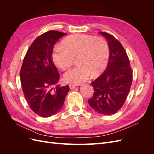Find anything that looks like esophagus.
I'll return each instance as SVG.
<instances>
[{
	"label": "esophagus",
	"mask_w": 154,
	"mask_h": 154,
	"mask_svg": "<svg viewBox=\"0 0 154 154\" xmlns=\"http://www.w3.org/2000/svg\"><path fill=\"white\" fill-rule=\"evenodd\" d=\"M76 87V85H73V84L69 85V88H70V89H73V88H74Z\"/></svg>",
	"instance_id": "esophagus-1"
}]
</instances>
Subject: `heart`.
<instances>
[{
  "instance_id": "1",
  "label": "heart",
  "mask_w": 154,
  "mask_h": 154,
  "mask_svg": "<svg viewBox=\"0 0 154 154\" xmlns=\"http://www.w3.org/2000/svg\"><path fill=\"white\" fill-rule=\"evenodd\" d=\"M63 47L54 49L52 59L60 69L70 67L74 58L78 57L79 66L69 70L63 74L67 83L78 85L87 81L93 73L100 74L107 66L109 58V45L101 38L76 34L67 37L62 42Z\"/></svg>"
}]
</instances>
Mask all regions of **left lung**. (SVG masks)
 <instances>
[{
	"instance_id": "1",
	"label": "left lung",
	"mask_w": 154,
	"mask_h": 154,
	"mask_svg": "<svg viewBox=\"0 0 154 154\" xmlns=\"http://www.w3.org/2000/svg\"><path fill=\"white\" fill-rule=\"evenodd\" d=\"M108 41L109 60L105 71L91 84L94 94L88 102L96 112L114 114L122 108L132 83V71L122 45L107 32H99Z\"/></svg>"
}]
</instances>
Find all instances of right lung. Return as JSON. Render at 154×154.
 I'll return each instance as SVG.
<instances>
[{
    "mask_svg": "<svg viewBox=\"0 0 154 154\" xmlns=\"http://www.w3.org/2000/svg\"><path fill=\"white\" fill-rule=\"evenodd\" d=\"M66 35L57 31L44 32L32 43L23 60L20 72L23 92L31 109L43 118L61 110L70 91L69 85H57L60 74L51 58L54 44Z\"/></svg>",
    "mask_w": 154,
    "mask_h": 154,
    "instance_id": "1",
    "label": "right lung"
}]
</instances>
